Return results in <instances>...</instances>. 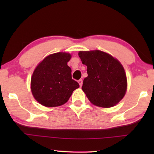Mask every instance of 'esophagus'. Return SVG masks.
<instances>
[{
    "instance_id": "obj_1",
    "label": "esophagus",
    "mask_w": 154,
    "mask_h": 154,
    "mask_svg": "<svg viewBox=\"0 0 154 154\" xmlns=\"http://www.w3.org/2000/svg\"><path fill=\"white\" fill-rule=\"evenodd\" d=\"M78 82H79V85H80V86H81H81H82V85H83V81H82V79H80V80H79V81H78Z\"/></svg>"
}]
</instances>
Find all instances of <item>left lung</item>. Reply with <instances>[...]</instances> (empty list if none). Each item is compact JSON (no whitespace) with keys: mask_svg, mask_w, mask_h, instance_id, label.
I'll return each instance as SVG.
<instances>
[{"mask_svg":"<svg viewBox=\"0 0 154 154\" xmlns=\"http://www.w3.org/2000/svg\"><path fill=\"white\" fill-rule=\"evenodd\" d=\"M79 56L88 68L82 90L88 100L103 108L117 104L127 90V78L119 61L100 50L80 51Z\"/></svg>","mask_w":154,"mask_h":154,"instance_id":"8db88e82","label":"left lung"}]
</instances>
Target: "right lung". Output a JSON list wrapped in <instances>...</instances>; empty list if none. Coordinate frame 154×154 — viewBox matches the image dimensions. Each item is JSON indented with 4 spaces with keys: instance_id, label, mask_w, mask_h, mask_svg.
Returning a JSON list of instances; mask_svg holds the SVG:
<instances>
[{
    "instance_id": "add662e5",
    "label": "right lung",
    "mask_w": 154,
    "mask_h": 154,
    "mask_svg": "<svg viewBox=\"0 0 154 154\" xmlns=\"http://www.w3.org/2000/svg\"><path fill=\"white\" fill-rule=\"evenodd\" d=\"M71 54L57 52L46 57L33 71L31 89L33 97L47 107L58 106L66 103L79 84L71 78V69L67 62Z\"/></svg>"
}]
</instances>
